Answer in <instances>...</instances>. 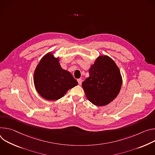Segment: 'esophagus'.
<instances>
[{
	"label": "esophagus",
	"mask_w": 155,
	"mask_h": 155,
	"mask_svg": "<svg viewBox=\"0 0 155 155\" xmlns=\"http://www.w3.org/2000/svg\"><path fill=\"white\" fill-rule=\"evenodd\" d=\"M77 81H78V84H79V85H81V84H82V80L81 79H78Z\"/></svg>",
	"instance_id": "34e87169"
}]
</instances>
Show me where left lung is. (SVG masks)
I'll return each mask as SVG.
<instances>
[{"mask_svg": "<svg viewBox=\"0 0 155 155\" xmlns=\"http://www.w3.org/2000/svg\"><path fill=\"white\" fill-rule=\"evenodd\" d=\"M89 77L82 85L87 99L96 106H104L118 95L122 78L118 67L108 56L99 57L89 69Z\"/></svg>", "mask_w": 155, "mask_h": 155, "instance_id": "obj_1", "label": "left lung"}]
</instances>
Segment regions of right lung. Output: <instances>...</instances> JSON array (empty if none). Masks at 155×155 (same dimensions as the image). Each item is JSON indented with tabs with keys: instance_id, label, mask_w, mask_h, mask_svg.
<instances>
[{
	"instance_id": "obj_1",
	"label": "right lung",
	"mask_w": 155,
	"mask_h": 155,
	"mask_svg": "<svg viewBox=\"0 0 155 155\" xmlns=\"http://www.w3.org/2000/svg\"><path fill=\"white\" fill-rule=\"evenodd\" d=\"M34 82L39 95L48 100L61 98L69 89L78 85L72 74L61 68L58 58L50 53L45 55L37 66Z\"/></svg>"
}]
</instances>
